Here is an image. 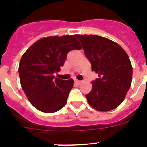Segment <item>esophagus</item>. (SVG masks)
Returning <instances> with one entry per match:
<instances>
[{
	"instance_id": "1",
	"label": "esophagus",
	"mask_w": 147,
	"mask_h": 147,
	"mask_svg": "<svg viewBox=\"0 0 147 147\" xmlns=\"http://www.w3.org/2000/svg\"><path fill=\"white\" fill-rule=\"evenodd\" d=\"M75 83H76V85H79V84H81V83H82V82L79 80H77V79H76V80H75Z\"/></svg>"
}]
</instances>
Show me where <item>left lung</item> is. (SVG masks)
<instances>
[{
    "mask_svg": "<svg viewBox=\"0 0 147 147\" xmlns=\"http://www.w3.org/2000/svg\"><path fill=\"white\" fill-rule=\"evenodd\" d=\"M82 45L92 69L98 78L85 95L98 111H109L123 102L132 82L133 68L129 56L117 42L97 35H76Z\"/></svg>",
    "mask_w": 147,
    "mask_h": 147,
    "instance_id": "obj_1",
    "label": "left lung"
}]
</instances>
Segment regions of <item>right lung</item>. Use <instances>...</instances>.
Segmentation results:
<instances>
[{"label":"right lung","mask_w":147,"mask_h":147,"mask_svg":"<svg viewBox=\"0 0 147 147\" xmlns=\"http://www.w3.org/2000/svg\"><path fill=\"white\" fill-rule=\"evenodd\" d=\"M81 49L75 36H53L37 40L23 54L18 69L20 85L33 107L53 113L65 105L74 80L55 78L53 73L60 71L69 52Z\"/></svg>","instance_id":"right-lung-1"}]
</instances>
